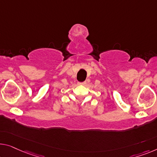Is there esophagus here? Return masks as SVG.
<instances>
[{
    "label": "esophagus",
    "mask_w": 157,
    "mask_h": 157,
    "mask_svg": "<svg viewBox=\"0 0 157 157\" xmlns=\"http://www.w3.org/2000/svg\"><path fill=\"white\" fill-rule=\"evenodd\" d=\"M86 84V82H80V83H79V85H85Z\"/></svg>",
    "instance_id": "34e87169"
}]
</instances>
